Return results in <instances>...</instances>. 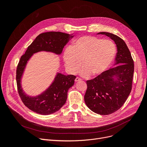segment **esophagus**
Wrapping results in <instances>:
<instances>
[{"label": "esophagus", "instance_id": "1", "mask_svg": "<svg viewBox=\"0 0 147 147\" xmlns=\"http://www.w3.org/2000/svg\"><path fill=\"white\" fill-rule=\"evenodd\" d=\"M79 81H81V79L79 78H76V79H75V82H79Z\"/></svg>", "mask_w": 147, "mask_h": 147}]
</instances>
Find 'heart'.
Listing matches in <instances>:
<instances>
[{
  "instance_id": "heart-1",
  "label": "heart",
  "mask_w": 147,
  "mask_h": 147,
  "mask_svg": "<svg viewBox=\"0 0 147 147\" xmlns=\"http://www.w3.org/2000/svg\"><path fill=\"white\" fill-rule=\"evenodd\" d=\"M116 48L110 40H102L95 36H84L74 41L73 46L64 49L63 59L68 71L75 74L82 65L80 74L88 78L98 76L108 69L115 58Z\"/></svg>"
}]
</instances>
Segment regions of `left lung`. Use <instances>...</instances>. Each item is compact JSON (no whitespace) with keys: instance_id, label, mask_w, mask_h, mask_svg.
<instances>
[{"instance_id":"8db88e82","label":"left lung","mask_w":147,"mask_h":147,"mask_svg":"<svg viewBox=\"0 0 147 147\" xmlns=\"http://www.w3.org/2000/svg\"><path fill=\"white\" fill-rule=\"evenodd\" d=\"M115 42L117 52L114 67L86 81L84 101L89 109L100 115L112 114L122 107L132 90L134 63L126 43L119 36L100 32Z\"/></svg>"}]
</instances>
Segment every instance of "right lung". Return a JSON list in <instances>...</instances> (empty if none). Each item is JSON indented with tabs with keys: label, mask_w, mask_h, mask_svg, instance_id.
Segmentation results:
<instances>
[{
	"label": "right lung",
	"mask_w": 147,
	"mask_h": 147,
	"mask_svg": "<svg viewBox=\"0 0 147 147\" xmlns=\"http://www.w3.org/2000/svg\"><path fill=\"white\" fill-rule=\"evenodd\" d=\"M73 36L56 32L40 34L27 48L25 54L21 56L17 68V88L21 101L30 110L42 115H49L57 112L65 104L67 92L74 85L75 76H66L58 73L50 86L36 96H29L23 92L21 80L27 61L34 53L46 51L60 55L64 46Z\"/></svg>",
	"instance_id": "right-lung-1"
}]
</instances>
